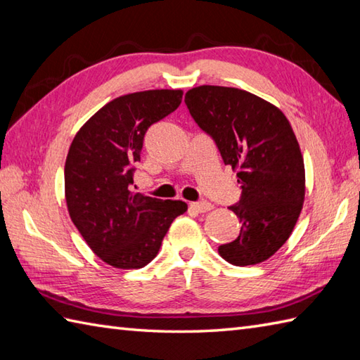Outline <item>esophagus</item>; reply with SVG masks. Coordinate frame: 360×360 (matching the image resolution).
Returning a JSON list of instances; mask_svg holds the SVG:
<instances>
[{
    "label": "esophagus",
    "instance_id": "obj_1",
    "mask_svg": "<svg viewBox=\"0 0 360 360\" xmlns=\"http://www.w3.org/2000/svg\"><path fill=\"white\" fill-rule=\"evenodd\" d=\"M191 210H194L195 212H207L212 210V205L210 202L206 200H202V202H193L189 205Z\"/></svg>",
    "mask_w": 360,
    "mask_h": 360
}]
</instances>
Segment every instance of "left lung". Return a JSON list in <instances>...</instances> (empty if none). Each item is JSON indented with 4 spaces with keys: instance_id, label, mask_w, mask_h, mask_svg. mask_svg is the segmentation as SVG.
<instances>
[{
    "instance_id": "left-lung-1",
    "label": "left lung",
    "mask_w": 360,
    "mask_h": 360,
    "mask_svg": "<svg viewBox=\"0 0 360 360\" xmlns=\"http://www.w3.org/2000/svg\"><path fill=\"white\" fill-rule=\"evenodd\" d=\"M191 117L214 140L223 163L237 171L242 195L229 206L240 234L220 245L231 265L265 262L288 237L305 198V166L281 109L236 87L198 86L186 92Z\"/></svg>"
}]
</instances>
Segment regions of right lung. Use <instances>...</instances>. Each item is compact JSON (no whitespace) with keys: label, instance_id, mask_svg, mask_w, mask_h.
I'll list each match as a JSON object with an SVG mask.
<instances>
[{"label":"right lung","instance_id":"1","mask_svg":"<svg viewBox=\"0 0 360 360\" xmlns=\"http://www.w3.org/2000/svg\"><path fill=\"white\" fill-rule=\"evenodd\" d=\"M181 97V91L169 89L123 95L87 120L72 141L65 165L69 215L110 266H146L174 219L188 210L181 200L131 191L146 131L174 112Z\"/></svg>","mask_w":360,"mask_h":360}]
</instances>
